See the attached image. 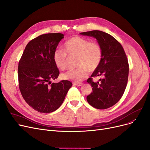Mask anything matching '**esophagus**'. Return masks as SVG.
Masks as SVG:
<instances>
[{"mask_svg": "<svg viewBox=\"0 0 150 150\" xmlns=\"http://www.w3.org/2000/svg\"><path fill=\"white\" fill-rule=\"evenodd\" d=\"M73 85H74V86H81L82 85H83V83H79V82H74Z\"/></svg>", "mask_w": 150, "mask_h": 150, "instance_id": "obj_1", "label": "esophagus"}]
</instances>
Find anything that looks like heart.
<instances>
[{
  "instance_id": "obj_1",
  "label": "heart",
  "mask_w": 150,
  "mask_h": 150,
  "mask_svg": "<svg viewBox=\"0 0 150 150\" xmlns=\"http://www.w3.org/2000/svg\"><path fill=\"white\" fill-rule=\"evenodd\" d=\"M64 50L57 49L52 55V59L58 69L64 70L67 67L68 57L76 56L75 66L77 68L62 75L64 80L80 81L98 68L103 57L101 47L98 42L90 41L87 38L74 36L65 42Z\"/></svg>"
}]
</instances>
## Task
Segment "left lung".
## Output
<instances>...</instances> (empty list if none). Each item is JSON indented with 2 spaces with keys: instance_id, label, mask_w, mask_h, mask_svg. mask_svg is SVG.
<instances>
[{
  "instance_id": "8db88e82",
  "label": "left lung",
  "mask_w": 150,
  "mask_h": 150,
  "mask_svg": "<svg viewBox=\"0 0 150 150\" xmlns=\"http://www.w3.org/2000/svg\"><path fill=\"white\" fill-rule=\"evenodd\" d=\"M80 34L95 38L103 51L100 65L87 80L93 91L86 100L95 108H108L121 99L126 88L129 72L126 54L120 43L107 33L92 30ZM96 77H100L98 82L93 80Z\"/></svg>"
}]
</instances>
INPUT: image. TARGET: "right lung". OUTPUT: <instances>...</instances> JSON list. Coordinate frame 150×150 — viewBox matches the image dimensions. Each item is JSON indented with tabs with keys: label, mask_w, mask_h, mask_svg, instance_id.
<instances>
[{
	"label": "right lung",
	"mask_w": 150,
	"mask_h": 150,
	"mask_svg": "<svg viewBox=\"0 0 150 150\" xmlns=\"http://www.w3.org/2000/svg\"><path fill=\"white\" fill-rule=\"evenodd\" d=\"M64 37L60 33L42 34L28 43L18 62V86L28 105L40 113H49L59 108L65 98L71 82L58 78L59 70L52 55Z\"/></svg>",
	"instance_id": "add662e5"
}]
</instances>
